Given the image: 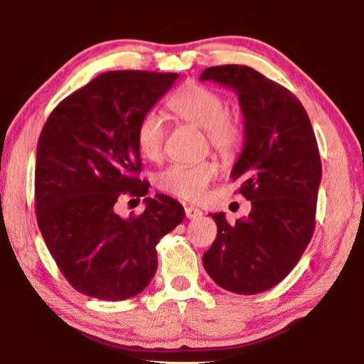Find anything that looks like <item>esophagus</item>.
Instances as JSON below:
<instances>
[{
    "label": "esophagus",
    "instance_id": "esophagus-1",
    "mask_svg": "<svg viewBox=\"0 0 364 364\" xmlns=\"http://www.w3.org/2000/svg\"><path fill=\"white\" fill-rule=\"evenodd\" d=\"M184 212H186V218H189V220H196V218L202 217L200 208H197L194 205H188L186 208H184Z\"/></svg>",
    "mask_w": 364,
    "mask_h": 364
}]
</instances>
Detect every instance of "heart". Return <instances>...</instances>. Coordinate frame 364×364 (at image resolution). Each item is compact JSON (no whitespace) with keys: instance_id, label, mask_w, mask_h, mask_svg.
<instances>
[{"instance_id":"obj_1","label":"heart","mask_w":364,"mask_h":364,"mask_svg":"<svg viewBox=\"0 0 364 364\" xmlns=\"http://www.w3.org/2000/svg\"><path fill=\"white\" fill-rule=\"evenodd\" d=\"M170 109L178 119L205 130L208 143L223 156L239 149L242 143V123L226 110V102L217 91L207 86L188 83L170 100ZM165 139V123L156 110H147L136 128V146L141 156L159 160ZM218 175L213 160L197 164L170 165L156 176V184L164 193L184 200H199L207 193L208 184Z\"/></svg>"}]
</instances>
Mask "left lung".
<instances>
[{
    "label": "left lung",
    "instance_id": "left-lung-1",
    "mask_svg": "<svg viewBox=\"0 0 364 364\" xmlns=\"http://www.w3.org/2000/svg\"><path fill=\"white\" fill-rule=\"evenodd\" d=\"M237 95L244 115V147L231 170L250 200L249 217L230 225L210 213L218 232L204 254V268L234 294L268 291L291 273L315 230L321 159L301 102L284 86L247 65L202 72Z\"/></svg>",
    "mask_w": 364,
    "mask_h": 364
}]
</instances>
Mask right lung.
<instances>
[{"label":"right lung","instance_id":"right-lung-1","mask_svg":"<svg viewBox=\"0 0 364 364\" xmlns=\"http://www.w3.org/2000/svg\"><path fill=\"white\" fill-rule=\"evenodd\" d=\"M178 73L114 70L60 101L43 127L35 167L41 236L65 279L100 300H125L149 286L165 234L184 220L168 196L146 197L144 212L122 218L123 196L144 197L136 146L139 119Z\"/></svg>","mask_w":364,"mask_h":364}]
</instances>
